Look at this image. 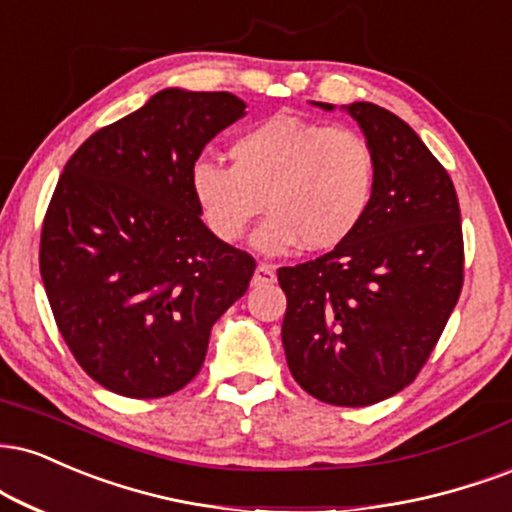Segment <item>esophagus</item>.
Wrapping results in <instances>:
<instances>
[{
  "instance_id": "obj_1",
  "label": "esophagus",
  "mask_w": 512,
  "mask_h": 512,
  "mask_svg": "<svg viewBox=\"0 0 512 512\" xmlns=\"http://www.w3.org/2000/svg\"><path fill=\"white\" fill-rule=\"evenodd\" d=\"M276 281V272L272 264H257L255 274H252V286H267Z\"/></svg>"
}]
</instances>
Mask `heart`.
<instances>
[{
  "label": "heart",
  "mask_w": 512,
  "mask_h": 512,
  "mask_svg": "<svg viewBox=\"0 0 512 512\" xmlns=\"http://www.w3.org/2000/svg\"><path fill=\"white\" fill-rule=\"evenodd\" d=\"M231 162L197 159L195 205L224 243H238L267 209L272 217L252 236L264 255L338 248L367 219L377 190V155L365 135L300 116H272L240 133Z\"/></svg>",
  "instance_id": "1"
}]
</instances>
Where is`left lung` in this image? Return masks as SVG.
<instances>
[{
  "mask_svg": "<svg viewBox=\"0 0 512 512\" xmlns=\"http://www.w3.org/2000/svg\"><path fill=\"white\" fill-rule=\"evenodd\" d=\"M341 112L374 147L377 190L353 238L279 269L281 341L310 396L362 408L403 391L439 341L463 288V226L451 176L408 123L372 102Z\"/></svg>",
  "mask_w": 512,
  "mask_h": 512,
  "instance_id": "1",
  "label": "left lung"
}]
</instances>
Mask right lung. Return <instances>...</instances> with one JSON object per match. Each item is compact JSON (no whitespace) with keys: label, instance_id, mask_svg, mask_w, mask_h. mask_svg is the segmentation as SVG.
<instances>
[{"label":"right lung","instance_id":"1","mask_svg":"<svg viewBox=\"0 0 512 512\" xmlns=\"http://www.w3.org/2000/svg\"><path fill=\"white\" fill-rule=\"evenodd\" d=\"M245 116L231 92L166 88L92 133L49 202L40 274L78 365L104 389L162 398L205 362L255 260L207 229L190 169Z\"/></svg>","mask_w":512,"mask_h":512}]
</instances>
